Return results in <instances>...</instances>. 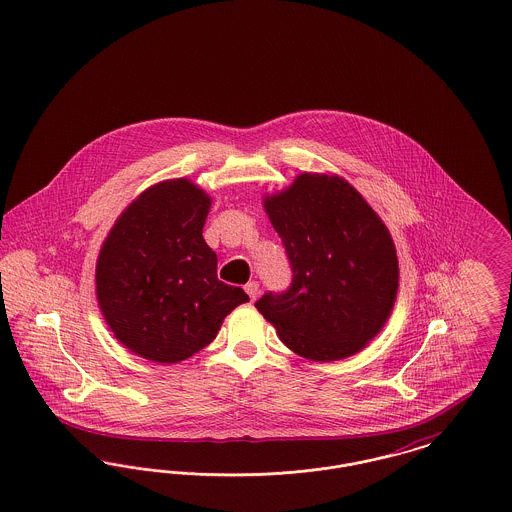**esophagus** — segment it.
<instances>
[{
  "label": "esophagus",
  "instance_id": "obj_1",
  "mask_svg": "<svg viewBox=\"0 0 512 512\" xmlns=\"http://www.w3.org/2000/svg\"><path fill=\"white\" fill-rule=\"evenodd\" d=\"M245 292H247L251 301H255L257 295H259V284H257V282H247V284H245Z\"/></svg>",
  "mask_w": 512,
  "mask_h": 512
}]
</instances>
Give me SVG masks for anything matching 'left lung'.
I'll use <instances>...</instances> for the list:
<instances>
[{"label": "left lung", "mask_w": 512, "mask_h": 512, "mask_svg": "<svg viewBox=\"0 0 512 512\" xmlns=\"http://www.w3.org/2000/svg\"><path fill=\"white\" fill-rule=\"evenodd\" d=\"M270 224L286 245L292 288L255 307L299 357L317 363L363 351L390 318L399 263L388 226L345 178L301 172L263 195Z\"/></svg>", "instance_id": "left-lung-1"}]
</instances>
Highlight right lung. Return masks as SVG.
Returning <instances> with one entry per match:
<instances>
[{
  "label": "right lung",
  "mask_w": 512,
  "mask_h": 512,
  "mask_svg": "<svg viewBox=\"0 0 512 512\" xmlns=\"http://www.w3.org/2000/svg\"><path fill=\"white\" fill-rule=\"evenodd\" d=\"M211 201L190 178L157 182L122 211L99 249V311L117 341L151 363L186 361L249 301L217 278V253L203 240Z\"/></svg>",
  "instance_id": "add662e5"
}]
</instances>
